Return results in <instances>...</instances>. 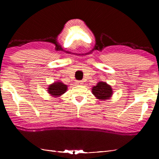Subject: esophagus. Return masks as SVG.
I'll return each mask as SVG.
<instances>
[{"instance_id":"esophagus-1","label":"esophagus","mask_w":159,"mask_h":159,"mask_svg":"<svg viewBox=\"0 0 159 159\" xmlns=\"http://www.w3.org/2000/svg\"><path fill=\"white\" fill-rule=\"evenodd\" d=\"M76 83H77V84H78V85H82V84H83V81H78Z\"/></svg>"}]
</instances>
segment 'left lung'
Segmentation results:
<instances>
[{"label":"left lung","instance_id":"left-lung-1","mask_svg":"<svg viewBox=\"0 0 159 159\" xmlns=\"http://www.w3.org/2000/svg\"><path fill=\"white\" fill-rule=\"evenodd\" d=\"M92 94L97 99L101 101L109 100L113 94V89L111 86L104 81H99L96 85L92 87Z\"/></svg>","mask_w":159,"mask_h":159}]
</instances>
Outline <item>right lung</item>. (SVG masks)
Instances as JSON below:
<instances>
[{"mask_svg":"<svg viewBox=\"0 0 159 159\" xmlns=\"http://www.w3.org/2000/svg\"><path fill=\"white\" fill-rule=\"evenodd\" d=\"M68 90V85L64 84L60 81H57L52 83L48 88V92L51 96L57 98L65 94Z\"/></svg>","mask_w":159,"mask_h":159,"instance_id":"add662e5","label":"right lung"}]
</instances>
